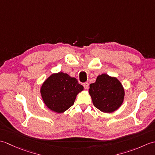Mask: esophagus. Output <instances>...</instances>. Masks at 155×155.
Masks as SVG:
<instances>
[{
	"label": "esophagus",
	"instance_id": "obj_1",
	"mask_svg": "<svg viewBox=\"0 0 155 155\" xmlns=\"http://www.w3.org/2000/svg\"><path fill=\"white\" fill-rule=\"evenodd\" d=\"M88 86H89V84H88V83H84L83 84V87H84V88H85V89H88Z\"/></svg>",
	"mask_w": 155,
	"mask_h": 155
}]
</instances>
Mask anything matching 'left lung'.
Listing matches in <instances>:
<instances>
[{
    "mask_svg": "<svg viewBox=\"0 0 155 155\" xmlns=\"http://www.w3.org/2000/svg\"><path fill=\"white\" fill-rule=\"evenodd\" d=\"M94 106L106 113L117 110L123 104L124 90L116 77L107 74L98 75L88 91Z\"/></svg>",
    "mask_w": 155,
    "mask_h": 155,
    "instance_id": "obj_1",
    "label": "left lung"
}]
</instances>
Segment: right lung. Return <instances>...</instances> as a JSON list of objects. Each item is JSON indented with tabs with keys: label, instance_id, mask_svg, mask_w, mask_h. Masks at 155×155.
Masks as SVG:
<instances>
[{
	"label": "right lung",
	"instance_id": "1",
	"mask_svg": "<svg viewBox=\"0 0 155 155\" xmlns=\"http://www.w3.org/2000/svg\"><path fill=\"white\" fill-rule=\"evenodd\" d=\"M82 91L83 87L75 78L59 72L45 80L41 88V94L49 109L62 113L73 105L77 95Z\"/></svg>",
	"mask_w": 155,
	"mask_h": 155
}]
</instances>
